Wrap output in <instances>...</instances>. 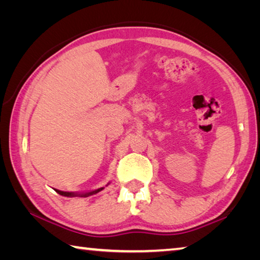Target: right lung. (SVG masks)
Returning a JSON list of instances; mask_svg holds the SVG:
<instances>
[{
    "label": "right lung",
    "mask_w": 260,
    "mask_h": 260,
    "mask_svg": "<svg viewBox=\"0 0 260 260\" xmlns=\"http://www.w3.org/2000/svg\"><path fill=\"white\" fill-rule=\"evenodd\" d=\"M103 188H100V189H96L94 191H89V192H85V193H74V192H69V191H61L58 190V189H55L57 193H59L61 196H67V197H73V196H79V197H87V196H90V195H94V193L99 192L102 190Z\"/></svg>",
    "instance_id": "add662e5"
}]
</instances>
